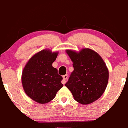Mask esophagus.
<instances>
[{"label":"esophagus","instance_id":"obj_1","mask_svg":"<svg viewBox=\"0 0 128 128\" xmlns=\"http://www.w3.org/2000/svg\"><path fill=\"white\" fill-rule=\"evenodd\" d=\"M68 75H64V76H63V80L62 81V83L63 84H64L66 83V80L68 79Z\"/></svg>","mask_w":128,"mask_h":128}]
</instances>
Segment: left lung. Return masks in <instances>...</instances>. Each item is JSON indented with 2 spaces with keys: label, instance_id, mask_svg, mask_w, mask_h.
Listing matches in <instances>:
<instances>
[{
  "label": "left lung",
  "instance_id": "8db88e82",
  "mask_svg": "<svg viewBox=\"0 0 128 128\" xmlns=\"http://www.w3.org/2000/svg\"><path fill=\"white\" fill-rule=\"evenodd\" d=\"M73 62L74 71L65 84L75 100L83 105L99 99L106 90L108 80V70L102 58L89 48L79 53L66 50Z\"/></svg>",
  "mask_w": 128,
  "mask_h": 128
}]
</instances>
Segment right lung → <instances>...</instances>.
<instances>
[{
    "instance_id": "1",
    "label": "right lung",
    "mask_w": 128,
    "mask_h": 128,
    "mask_svg": "<svg viewBox=\"0 0 128 128\" xmlns=\"http://www.w3.org/2000/svg\"><path fill=\"white\" fill-rule=\"evenodd\" d=\"M57 56V52L40 51L29 60L23 69L21 80L24 90L37 102L51 101L63 86L62 77L58 74L57 68L52 66Z\"/></svg>"
}]
</instances>
